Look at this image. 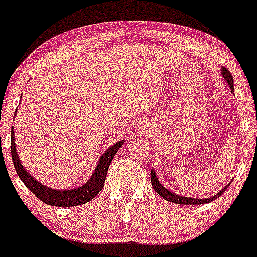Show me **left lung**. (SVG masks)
Returning a JSON list of instances; mask_svg holds the SVG:
<instances>
[{"label":"left lung","mask_w":257,"mask_h":257,"mask_svg":"<svg viewBox=\"0 0 257 257\" xmlns=\"http://www.w3.org/2000/svg\"><path fill=\"white\" fill-rule=\"evenodd\" d=\"M221 76L224 78V80L226 81L227 85L230 86V89H231L232 94H234V79H232L231 74H230V71L226 69V68H221ZM151 182H152V187L153 189L157 192V194H160L161 197L163 198L165 200H168V202L171 203H176V204H186V205H189V204H205V203H210L213 202L214 199H216V198L219 197V195H221L224 193V190L226 189V187H224L223 189L219 190L216 194L211 195V197L209 198H190V197H186V195H179V194H176V193L171 192V190L167 189L165 186H163L162 183L160 182V178L157 177V174H156V171L155 168H152V171H151Z\"/></svg>","instance_id":"obj_1"}]
</instances>
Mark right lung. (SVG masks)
I'll return each mask as SVG.
<instances>
[{"label":"right lung","mask_w":257,"mask_h":257,"mask_svg":"<svg viewBox=\"0 0 257 257\" xmlns=\"http://www.w3.org/2000/svg\"><path fill=\"white\" fill-rule=\"evenodd\" d=\"M123 144H125V140L115 142L100 156L96 167H95L91 177L88 179L86 183L73 188V189H53V188L37 181L22 165L17 150H16L13 127L11 130V155H12L13 165H15V169L17 172L18 177L38 199H41L46 204L52 205V207H75V205L85 204V203L90 202L92 198L96 197L100 190L102 189V187H104L105 178H106L107 169H109L111 161L113 160L116 152Z\"/></svg>","instance_id":"1"}]
</instances>
